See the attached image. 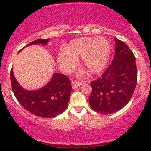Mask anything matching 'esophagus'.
<instances>
[{"label":"esophagus","mask_w":151,"mask_h":151,"mask_svg":"<svg viewBox=\"0 0 151 151\" xmlns=\"http://www.w3.org/2000/svg\"><path fill=\"white\" fill-rule=\"evenodd\" d=\"M81 84H82V82L75 81V80H72V81H71V85H72V88H74V89L78 88L79 86H80V85Z\"/></svg>","instance_id":"esophagus-1"}]
</instances>
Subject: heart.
<instances>
[{"label": "heart", "mask_w": 151, "mask_h": 151, "mask_svg": "<svg viewBox=\"0 0 151 151\" xmlns=\"http://www.w3.org/2000/svg\"><path fill=\"white\" fill-rule=\"evenodd\" d=\"M110 54L111 46L104 38H78L59 52L58 63L65 71H71L77 64V58L82 56L85 68L92 73H98L106 66Z\"/></svg>", "instance_id": "1"}]
</instances>
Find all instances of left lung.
<instances>
[{
    "mask_svg": "<svg viewBox=\"0 0 151 151\" xmlns=\"http://www.w3.org/2000/svg\"><path fill=\"white\" fill-rule=\"evenodd\" d=\"M115 41V55L112 63L101 77L91 82L89 104L93 110L103 115L124 107L132 99L137 82L134 55L122 41L116 38Z\"/></svg>",
    "mask_w": 151,
    "mask_h": 151,
    "instance_id": "obj_1",
    "label": "left lung"
}]
</instances>
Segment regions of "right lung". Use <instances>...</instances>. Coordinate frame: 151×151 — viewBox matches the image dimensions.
Returning a JSON list of instances; mask_svg holds the SVG:
<instances>
[{"mask_svg":"<svg viewBox=\"0 0 151 151\" xmlns=\"http://www.w3.org/2000/svg\"><path fill=\"white\" fill-rule=\"evenodd\" d=\"M49 39H39L26 46L35 44L46 45ZM10 77L12 91L16 99L26 110L33 115L45 118H55L66 109L71 91V83L69 78L64 74L55 73L46 86L33 91H25L20 87L14 76L12 68Z\"/></svg>","mask_w":151,"mask_h":151,"instance_id":"right-lung-1","label":"right lung"}]
</instances>
